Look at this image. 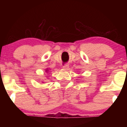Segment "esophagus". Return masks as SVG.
Returning <instances> with one entry per match:
<instances>
[{
  "label": "esophagus",
  "instance_id": "34e87169",
  "mask_svg": "<svg viewBox=\"0 0 127 127\" xmlns=\"http://www.w3.org/2000/svg\"><path fill=\"white\" fill-rule=\"evenodd\" d=\"M69 67V65H68V64H65V65L63 66V69H65V70H67V69H68Z\"/></svg>",
  "mask_w": 127,
  "mask_h": 127
}]
</instances>
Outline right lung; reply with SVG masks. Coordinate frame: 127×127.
Segmentation results:
<instances>
[{"instance_id":"1","label":"right lung","mask_w":127,"mask_h":127,"mask_svg":"<svg viewBox=\"0 0 127 127\" xmlns=\"http://www.w3.org/2000/svg\"><path fill=\"white\" fill-rule=\"evenodd\" d=\"M48 69H46V72H48Z\"/></svg>"}]
</instances>
